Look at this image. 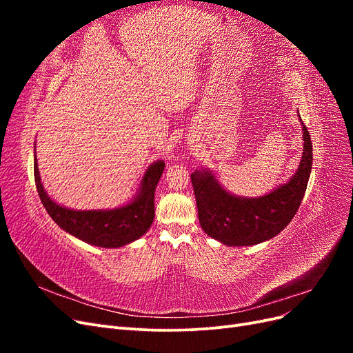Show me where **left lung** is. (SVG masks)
I'll use <instances>...</instances> for the list:
<instances>
[{
    "label": "left lung",
    "instance_id": "obj_1",
    "mask_svg": "<svg viewBox=\"0 0 353 353\" xmlns=\"http://www.w3.org/2000/svg\"><path fill=\"white\" fill-rule=\"evenodd\" d=\"M302 121V119H301ZM303 156L287 184L259 199L227 193L210 172L191 174L197 213L208 236L227 245H252L275 237L301 206L312 169V141L303 125Z\"/></svg>",
    "mask_w": 353,
    "mask_h": 353
}]
</instances>
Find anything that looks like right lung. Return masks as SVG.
<instances>
[{
	"label": "right lung",
	"mask_w": 353,
	"mask_h": 353,
	"mask_svg": "<svg viewBox=\"0 0 353 353\" xmlns=\"http://www.w3.org/2000/svg\"><path fill=\"white\" fill-rule=\"evenodd\" d=\"M163 169L162 160L147 169L140 194L130 205L113 210H72L59 206L47 196L41 184L37 154L34 163L38 194L52 221L72 236L99 248H122L150 228L154 218V190Z\"/></svg>",
	"instance_id": "add662e5"
}]
</instances>
